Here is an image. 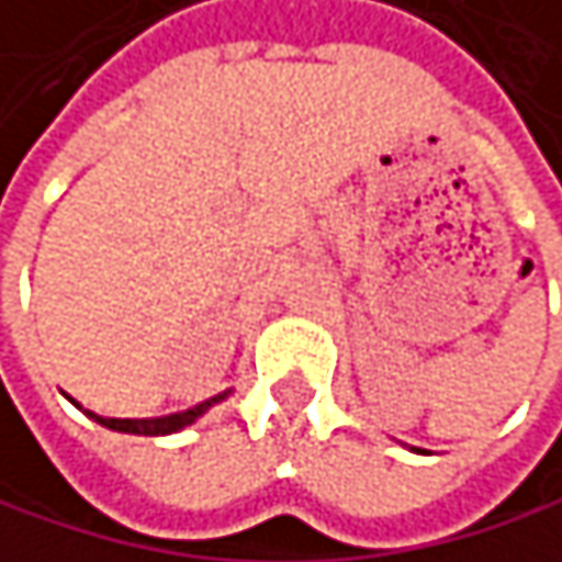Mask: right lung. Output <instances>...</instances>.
Here are the masks:
<instances>
[{
	"label": "right lung",
	"instance_id": "1",
	"mask_svg": "<svg viewBox=\"0 0 562 562\" xmlns=\"http://www.w3.org/2000/svg\"><path fill=\"white\" fill-rule=\"evenodd\" d=\"M65 398H68L78 412H85L91 422H98L101 428H111V431H121V435L164 438V435H177V431H183L187 425H193L196 418H203L213 405L226 402V398H229V389H226V392H220V395H213V398H206V402H200V405H193V408H187V412H173V415H160V418H104V415H94V412L81 408L71 395H65Z\"/></svg>",
	"mask_w": 562,
	"mask_h": 562
}]
</instances>
